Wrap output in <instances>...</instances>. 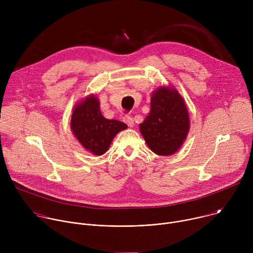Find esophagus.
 <instances>
[{"label":"esophagus","mask_w":253,"mask_h":253,"mask_svg":"<svg viewBox=\"0 0 253 253\" xmlns=\"http://www.w3.org/2000/svg\"><path fill=\"white\" fill-rule=\"evenodd\" d=\"M123 121L128 125V127H133L134 126V120L131 116L129 115H126L123 117Z\"/></svg>","instance_id":"esophagus-1"}]
</instances>
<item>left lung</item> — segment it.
I'll return each instance as SVG.
<instances>
[{
	"mask_svg": "<svg viewBox=\"0 0 253 253\" xmlns=\"http://www.w3.org/2000/svg\"><path fill=\"white\" fill-rule=\"evenodd\" d=\"M189 126L188 110L181 95L171 86H161L152 93L151 110L139 128L151 151L168 156L182 146Z\"/></svg>",
	"mask_w": 253,
	"mask_h": 253,
	"instance_id": "obj_1",
	"label": "left lung"
}]
</instances>
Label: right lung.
<instances>
[{
  "instance_id": "right-lung-1",
  "label": "right lung",
  "mask_w": 253,
  "mask_h": 253,
  "mask_svg": "<svg viewBox=\"0 0 253 253\" xmlns=\"http://www.w3.org/2000/svg\"><path fill=\"white\" fill-rule=\"evenodd\" d=\"M127 125L118 120L103 117L100 103L95 95H90L78 103L71 118V130L81 145L94 155H103L113 138Z\"/></svg>"
}]
</instances>
